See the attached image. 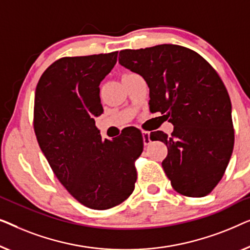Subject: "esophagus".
<instances>
[{
    "label": "esophagus",
    "mask_w": 250,
    "mask_h": 250,
    "mask_svg": "<svg viewBox=\"0 0 250 250\" xmlns=\"http://www.w3.org/2000/svg\"><path fill=\"white\" fill-rule=\"evenodd\" d=\"M143 139H144V145L147 146L150 144V138H149V132L148 131H143Z\"/></svg>",
    "instance_id": "1"
}]
</instances>
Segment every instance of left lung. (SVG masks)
Masks as SVG:
<instances>
[{
	"instance_id": "8db88e82",
	"label": "left lung",
	"mask_w": 250,
	"mask_h": 250,
	"mask_svg": "<svg viewBox=\"0 0 250 250\" xmlns=\"http://www.w3.org/2000/svg\"><path fill=\"white\" fill-rule=\"evenodd\" d=\"M119 63L145 79L150 112L174 125L171 136L149 135L167 147L162 167L172 187L187 197L210 194L234 145L231 101L215 69L197 52L173 44L122 50Z\"/></svg>"
}]
</instances>
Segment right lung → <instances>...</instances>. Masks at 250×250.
I'll return each mask as SVG.
<instances>
[{
	"instance_id": "1",
	"label": "right lung",
	"mask_w": 250,
	"mask_h": 250,
	"mask_svg": "<svg viewBox=\"0 0 250 250\" xmlns=\"http://www.w3.org/2000/svg\"><path fill=\"white\" fill-rule=\"evenodd\" d=\"M118 52L64 56L38 80L34 130L56 178L83 206L108 209L132 194L136 160L144 139L126 126L113 140L102 139L95 117L103 113L100 83L117 63Z\"/></svg>"
}]
</instances>
